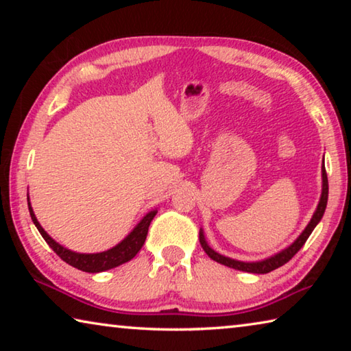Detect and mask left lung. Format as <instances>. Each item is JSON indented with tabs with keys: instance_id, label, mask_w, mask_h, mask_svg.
<instances>
[{
	"instance_id": "1",
	"label": "left lung",
	"mask_w": 351,
	"mask_h": 351,
	"mask_svg": "<svg viewBox=\"0 0 351 351\" xmlns=\"http://www.w3.org/2000/svg\"><path fill=\"white\" fill-rule=\"evenodd\" d=\"M326 201H328V180H326L325 165L322 164V193H320L319 204L316 207V210H314V213H313L310 223L306 224V228L302 230V234L297 237V239L291 243L288 247L282 249L280 252L271 255V257H268V258L257 260V261H241V260L226 257V255H221L219 252L213 251V249L207 245L203 229H199V243H201V246H203L204 252L209 255L212 260H215L217 263L229 266V268L237 269V271L251 272V274H268V272L280 268V266H283L285 263H288V261L297 254V251H299V249L305 245L308 237L311 235L314 228H316L320 219H322V217H324V212L326 209Z\"/></svg>"
}]
</instances>
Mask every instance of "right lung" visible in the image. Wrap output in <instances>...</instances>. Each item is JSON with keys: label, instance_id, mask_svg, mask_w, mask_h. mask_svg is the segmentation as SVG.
Here are the masks:
<instances>
[{"label": "right lung", "instance_id": "right-lung-1", "mask_svg": "<svg viewBox=\"0 0 351 351\" xmlns=\"http://www.w3.org/2000/svg\"><path fill=\"white\" fill-rule=\"evenodd\" d=\"M27 206H29V213H31V218L35 224V228L38 229V232L41 234V237H43L47 245L52 247V251H54L63 261H66L68 265L74 266V268L80 271L93 272V274L112 269L116 268V266H121L132 260L134 255L141 251V247L144 246L147 232H148V226H150L152 219L158 213L156 209L148 212L147 215L134 226V229L125 237V239H123L121 243H117L114 247L108 249V251L96 252V254H80V252L71 251V249L62 246L60 243H57L54 239H52V237L47 234L43 228H41L37 217H35L29 198H27Z\"/></svg>", "mask_w": 351, "mask_h": 351}]
</instances>
